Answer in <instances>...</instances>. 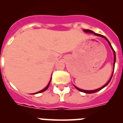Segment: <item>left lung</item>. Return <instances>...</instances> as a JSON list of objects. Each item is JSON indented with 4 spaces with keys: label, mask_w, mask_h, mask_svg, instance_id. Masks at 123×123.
<instances>
[{
    "label": "left lung",
    "mask_w": 123,
    "mask_h": 123,
    "mask_svg": "<svg viewBox=\"0 0 123 123\" xmlns=\"http://www.w3.org/2000/svg\"><path fill=\"white\" fill-rule=\"evenodd\" d=\"M84 32H86V33H92V34H94V35H95V36H100V37H101L104 38V39H105L106 40V41H107V42H108V44H109L110 46L111 49H112L113 52V55H114L113 71L112 74H111V77H110V79H109V80H108V82H106V84H105V85H104V86H102V87H101L98 88V89H95V90H92V91H87V90H83V89H79V88L77 87L76 86H74V87H76V89H78V91H81V92H84V93H86V94H92V93H95V92H98V91H100V90H101V89H103V88H104V87H106V86H107V85H108V83H109V82H110V81H111V78H112L113 74L114 69H115V62H116V54H115V51H114L113 49L112 46H111V45L110 42H109V41H108V40L107 39H106V38L105 37V36H102V35H101V34H97V33H95V32H94V31H91V30H89V29H84Z\"/></svg>",
    "instance_id": "left-lung-1"
}]
</instances>
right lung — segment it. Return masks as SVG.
<instances>
[{
  "mask_svg": "<svg viewBox=\"0 0 123 123\" xmlns=\"http://www.w3.org/2000/svg\"><path fill=\"white\" fill-rule=\"evenodd\" d=\"M51 79H52V77H51V78H50V80L49 82V83H48V84H47V86L45 87L44 88V89H42V90H41V91H39V92H36V93H34V94H39V93H41V92H44V91H46V90L47 89H48L49 86V85H50V81H51Z\"/></svg>",
  "mask_w": 123,
  "mask_h": 123,
  "instance_id": "right-lung-1",
  "label": "right lung"
}]
</instances>
